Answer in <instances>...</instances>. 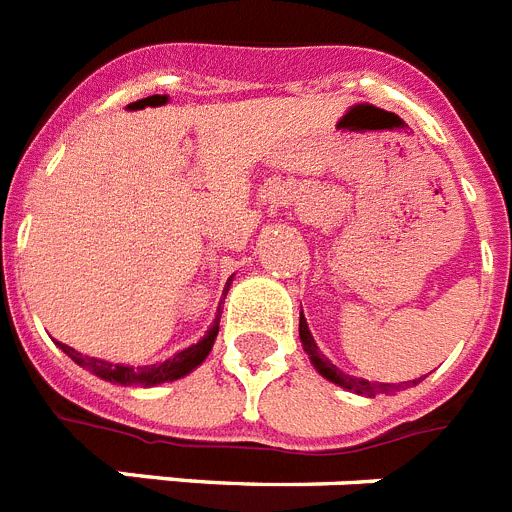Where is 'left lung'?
Instances as JSON below:
<instances>
[{
    "instance_id": "obj_1",
    "label": "left lung",
    "mask_w": 512,
    "mask_h": 512,
    "mask_svg": "<svg viewBox=\"0 0 512 512\" xmlns=\"http://www.w3.org/2000/svg\"><path fill=\"white\" fill-rule=\"evenodd\" d=\"M299 338H302L304 351H307L309 362L315 364L317 372H320L325 380L341 385V388L354 390V393H359V395H369V398L377 393H395V390L403 388V382H398V385H395V382H369V380H362V377H351V375H346V372H341L336 364H330L328 356L317 349V343H315V338H312V333H309L304 315H299ZM419 380H422V377H419ZM419 380H411V382L416 385ZM406 385H409V382H406Z\"/></svg>"
}]
</instances>
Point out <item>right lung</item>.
I'll use <instances>...</instances> for the list:
<instances>
[{"label": "right lung", "mask_w": 512, "mask_h": 512, "mask_svg": "<svg viewBox=\"0 0 512 512\" xmlns=\"http://www.w3.org/2000/svg\"><path fill=\"white\" fill-rule=\"evenodd\" d=\"M231 281V278H229ZM231 283H226V291H229ZM218 322H221V307H218V315L213 320V325L208 328L203 338L197 343H192L190 349L179 351L166 362L158 364H145V367H130V364H114V362H103V359H96V356H85L80 351H75L67 343H59L57 346L70 356L72 362L80 364L83 369L93 372L96 377L106 382H117V385H143V388H153V385H161V382H174L179 377L190 375L192 369L200 367L205 362V356L213 349V341L218 336Z\"/></svg>", "instance_id": "add662e5"}]
</instances>
